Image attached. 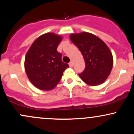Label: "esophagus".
<instances>
[{"label":"esophagus","instance_id":"34e87169","mask_svg":"<svg viewBox=\"0 0 134 134\" xmlns=\"http://www.w3.org/2000/svg\"><path fill=\"white\" fill-rule=\"evenodd\" d=\"M69 66H70V67H73L74 64H73V62H72V61H71V62H69Z\"/></svg>","mask_w":134,"mask_h":134}]
</instances>
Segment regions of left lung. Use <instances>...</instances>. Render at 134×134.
<instances>
[{"instance_id": "8db88e82", "label": "left lung", "mask_w": 134, "mask_h": 134, "mask_svg": "<svg viewBox=\"0 0 134 134\" xmlns=\"http://www.w3.org/2000/svg\"><path fill=\"white\" fill-rule=\"evenodd\" d=\"M70 40L79 48L86 63V67L79 76L90 86L103 83L110 75L113 64L112 53L100 38L83 32L72 34Z\"/></svg>"}]
</instances>
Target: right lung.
<instances>
[{
  "label": "right lung",
  "mask_w": 134,
  "mask_h": 134,
  "mask_svg": "<svg viewBox=\"0 0 134 134\" xmlns=\"http://www.w3.org/2000/svg\"><path fill=\"white\" fill-rule=\"evenodd\" d=\"M62 40L59 35L45 33L34 41L27 52L25 71L31 82L40 90H53L69 67L62 62V54L57 50Z\"/></svg>",
  "instance_id": "1"
}]
</instances>
